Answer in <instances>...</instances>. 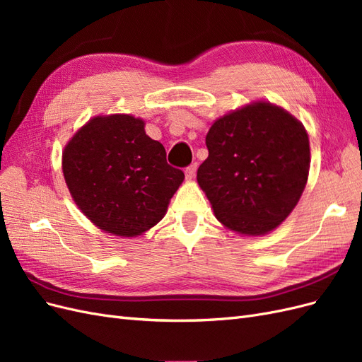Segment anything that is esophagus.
I'll return each mask as SVG.
<instances>
[{"label": "esophagus", "mask_w": 362, "mask_h": 362, "mask_svg": "<svg viewBox=\"0 0 362 362\" xmlns=\"http://www.w3.org/2000/svg\"><path fill=\"white\" fill-rule=\"evenodd\" d=\"M196 168H198V164H196V163H192L190 166L185 168V177H187V180H192V178L194 177V173H196Z\"/></svg>", "instance_id": "obj_1"}]
</instances>
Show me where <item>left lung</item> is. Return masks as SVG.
Instances as JSON below:
<instances>
[{"label": "left lung", "instance_id": "left-lung-1", "mask_svg": "<svg viewBox=\"0 0 362 362\" xmlns=\"http://www.w3.org/2000/svg\"><path fill=\"white\" fill-rule=\"evenodd\" d=\"M205 145L198 182L218 222L259 235L286 221L310 170V140L298 119L255 103L217 119Z\"/></svg>", "mask_w": 362, "mask_h": 362}]
</instances>
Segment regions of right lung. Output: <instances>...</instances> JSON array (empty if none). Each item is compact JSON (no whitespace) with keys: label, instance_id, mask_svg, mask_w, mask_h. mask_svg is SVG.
<instances>
[{"label":"right lung","instance_id":"right-lung-1","mask_svg":"<svg viewBox=\"0 0 362 362\" xmlns=\"http://www.w3.org/2000/svg\"><path fill=\"white\" fill-rule=\"evenodd\" d=\"M63 175L75 204L105 233L136 237L157 225L184 180L166 149L129 115L98 116L63 152Z\"/></svg>","mask_w":362,"mask_h":362}]
</instances>
